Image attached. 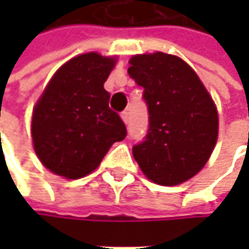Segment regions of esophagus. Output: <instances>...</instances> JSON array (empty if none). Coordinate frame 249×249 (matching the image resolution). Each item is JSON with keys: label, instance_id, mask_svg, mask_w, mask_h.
I'll use <instances>...</instances> for the list:
<instances>
[{"label": "esophagus", "instance_id": "obj_1", "mask_svg": "<svg viewBox=\"0 0 249 249\" xmlns=\"http://www.w3.org/2000/svg\"><path fill=\"white\" fill-rule=\"evenodd\" d=\"M121 118H123V121H124L125 124H128L129 123V114L124 111V112H121Z\"/></svg>", "mask_w": 249, "mask_h": 249}]
</instances>
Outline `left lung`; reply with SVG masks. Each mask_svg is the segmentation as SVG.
<instances>
[{
    "label": "left lung",
    "instance_id": "8db88e82",
    "mask_svg": "<svg viewBox=\"0 0 249 249\" xmlns=\"http://www.w3.org/2000/svg\"><path fill=\"white\" fill-rule=\"evenodd\" d=\"M128 73L144 88L148 131L132 147L151 181L180 184L197 174L218 140V111L196 72L180 57L156 52L129 59Z\"/></svg>",
    "mask_w": 249,
    "mask_h": 249
}]
</instances>
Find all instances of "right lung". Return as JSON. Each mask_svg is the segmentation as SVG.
Wrapping results in <instances>:
<instances>
[{"label":"right lung","instance_id":"obj_1","mask_svg":"<svg viewBox=\"0 0 249 249\" xmlns=\"http://www.w3.org/2000/svg\"><path fill=\"white\" fill-rule=\"evenodd\" d=\"M117 63L95 52L66 62L33 109L31 137L38 160L52 173L80 178L92 173L126 128L109 108L104 83Z\"/></svg>","mask_w":249,"mask_h":249}]
</instances>
